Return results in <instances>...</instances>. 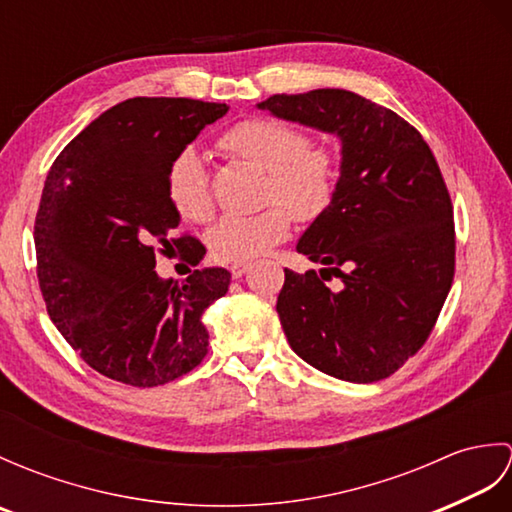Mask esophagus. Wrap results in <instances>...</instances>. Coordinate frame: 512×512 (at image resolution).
<instances>
[{
  "mask_svg": "<svg viewBox=\"0 0 512 512\" xmlns=\"http://www.w3.org/2000/svg\"><path fill=\"white\" fill-rule=\"evenodd\" d=\"M250 270V264L248 262H235L233 266H231V275L235 277V279H239L242 275H246Z\"/></svg>",
  "mask_w": 512,
  "mask_h": 512,
  "instance_id": "1",
  "label": "esophagus"
}]
</instances>
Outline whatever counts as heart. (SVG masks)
<instances>
[{"label": "heart", "mask_w": 512, "mask_h": 512, "mask_svg": "<svg viewBox=\"0 0 512 512\" xmlns=\"http://www.w3.org/2000/svg\"><path fill=\"white\" fill-rule=\"evenodd\" d=\"M228 158L268 173L257 215H224L211 228L209 246L220 262H248L290 235L292 215L314 222L328 213L339 187V167L330 149L310 143L303 129L279 118L253 116L228 127L217 140ZM167 195L184 220L213 215L209 173L193 147L180 149L167 167Z\"/></svg>", "instance_id": "1"}]
</instances>
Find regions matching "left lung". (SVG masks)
Wrapping results in <instances>:
<instances>
[{
	"label": "left lung",
	"mask_w": 512,
	"mask_h": 512,
	"mask_svg": "<svg viewBox=\"0 0 512 512\" xmlns=\"http://www.w3.org/2000/svg\"><path fill=\"white\" fill-rule=\"evenodd\" d=\"M259 107L343 143L334 202L297 244L325 268L286 270L277 299L288 343L328 376L383 380L427 343L453 284V204L436 156L405 118L347 90Z\"/></svg>",
	"instance_id": "left-lung-1"
}]
</instances>
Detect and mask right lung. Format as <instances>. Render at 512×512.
Listing matches in <instances>:
<instances>
[{
  "label": "right lung",
  "instance_id": "1",
  "mask_svg": "<svg viewBox=\"0 0 512 512\" xmlns=\"http://www.w3.org/2000/svg\"><path fill=\"white\" fill-rule=\"evenodd\" d=\"M226 103L147 99L118 103L63 147L35 217L37 279L52 323L96 372L158 387L209 352L204 310L226 295V268L156 275V253L198 266L206 248L176 233L167 167Z\"/></svg>",
  "mask_w": 512,
  "mask_h": 512
}]
</instances>
